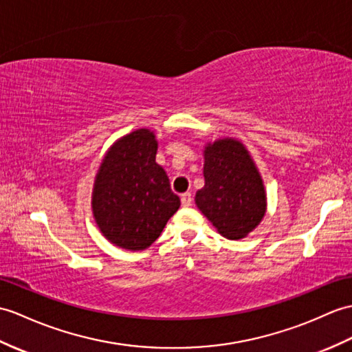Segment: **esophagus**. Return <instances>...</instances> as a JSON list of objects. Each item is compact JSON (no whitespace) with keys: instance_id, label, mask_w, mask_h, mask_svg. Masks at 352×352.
Listing matches in <instances>:
<instances>
[{"instance_id":"esophagus-1","label":"esophagus","mask_w":352,"mask_h":352,"mask_svg":"<svg viewBox=\"0 0 352 352\" xmlns=\"http://www.w3.org/2000/svg\"><path fill=\"white\" fill-rule=\"evenodd\" d=\"M192 202H193V198H192L190 192H186L182 195V206L183 207H190Z\"/></svg>"}]
</instances>
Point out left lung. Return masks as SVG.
Instances as JSON below:
<instances>
[{
    "label": "left lung",
    "instance_id": "left-lung-1",
    "mask_svg": "<svg viewBox=\"0 0 352 352\" xmlns=\"http://www.w3.org/2000/svg\"><path fill=\"white\" fill-rule=\"evenodd\" d=\"M204 178L195 202L217 232L240 240L255 230L265 214L267 196L246 146L232 138L207 144Z\"/></svg>",
    "mask_w": 352,
    "mask_h": 352
}]
</instances>
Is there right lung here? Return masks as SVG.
I'll return each mask as SVG.
<instances>
[{"label":"right lung","instance_id":"obj_1","mask_svg":"<svg viewBox=\"0 0 352 352\" xmlns=\"http://www.w3.org/2000/svg\"><path fill=\"white\" fill-rule=\"evenodd\" d=\"M156 153V135L138 129L113 142L97 170L93 214L104 239L118 248H150L179 208Z\"/></svg>","mask_w":352,"mask_h":352}]
</instances>
